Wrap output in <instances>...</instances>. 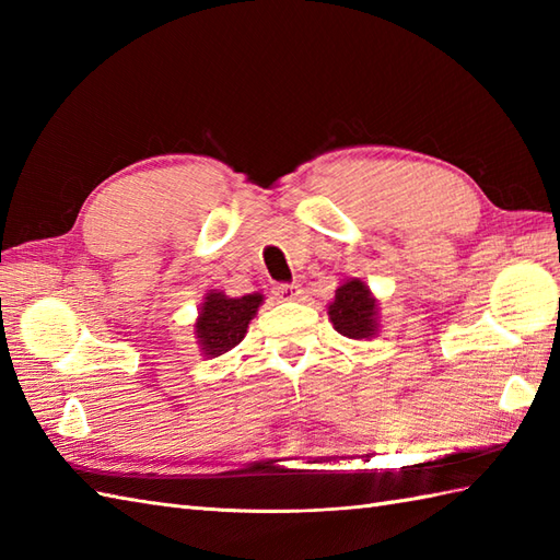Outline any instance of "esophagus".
I'll list each match as a JSON object with an SVG mask.
<instances>
[{
  "mask_svg": "<svg viewBox=\"0 0 560 560\" xmlns=\"http://www.w3.org/2000/svg\"><path fill=\"white\" fill-rule=\"evenodd\" d=\"M273 299L287 303V301H295L301 295V287H295V283H281V287H277L271 291Z\"/></svg>",
  "mask_w": 560,
  "mask_h": 560,
  "instance_id": "1",
  "label": "esophagus"
}]
</instances>
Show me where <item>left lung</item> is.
<instances>
[{"instance_id":"1","label":"left lung","mask_w":560,"mask_h":560,"mask_svg":"<svg viewBox=\"0 0 560 560\" xmlns=\"http://www.w3.org/2000/svg\"><path fill=\"white\" fill-rule=\"evenodd\" d=\"M377 299L373 295L371 287L365 281L347 277L339 289L335 291V299L327 305L329 323L335 325L341 337L347 339H373L380 331V307Z\"/></svg>"}]
</instances>
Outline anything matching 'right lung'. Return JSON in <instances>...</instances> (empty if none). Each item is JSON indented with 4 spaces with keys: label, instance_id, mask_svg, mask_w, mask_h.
I'll use <instances>...</instances> for the list:
<instances>
[{
    "label": "right lung",
    "instance_id": "obj_1",
    "mask_svg": "<svg viewBox=\"0 0 560 560\" xmlns=\"http://www.w3.org/2000/svg\"><path fill=\"white\" fill-rule=\"evenodd\" d=\"M261 303H265L261 293H247L241 299H231L223 291L205 293L192 325L201 355L217 359L235 349L247 335L249 319L257 315Z\"/></svg>",
    "mask_w": 560,
    "mask_h": 560
}]
</instances>
